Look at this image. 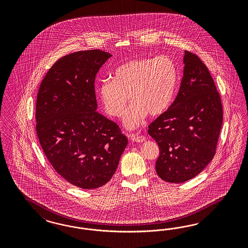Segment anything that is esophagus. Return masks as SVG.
<instances>
[{
	"mask_svg": "<svg viewBox=\"0 0 248 248\" xmlns=\"http://www.w3.org/2000/svg\"><path fill=\"white\" fill-rule=\"evenodd\" d=\"M130 136H131V139H132L134 142H137V143H142V142H143V141L145 140V137H144L143 135L132 134Z\"/></svg>",
	"mask_w": 248,
	"mask_h": 248,
	"instance_id": "1",
	"label": "esophagus"
}]
</instances>
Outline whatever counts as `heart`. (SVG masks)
Returning <instances> with one entry per match:
<instances>
[{"label": "heart", "instance_id": "heart-1", "mask_svg": "<svg viewBox=\"0 0 248 248\" xmlns=\"http://www.w3.org/2000/svg\"><path fill=\"white\" fill-rule=\"evenodd\" d=\"M177 80L176 64L167 55L134 59L116 68L113 78L102 80L98 93L105 112L113 117H120L131 96L134 103L124 115V124L135 129L147 113L157 116L168 109Z\"/></svg>", "mask_w": 248, "mask_h": 248}]
</instances>
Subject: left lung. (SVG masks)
I'll return each instance as SVG.
<instances>
[{"label":"left lung","instance_id":"left-lung-1","mask_svg":"<svg viewBox=\"0 0 248 248\" xmlns=\"http://www.w3.org/2000/svg\"><path fill=\"white\" fill-rule=\"evenodd\" d=\"M184 63L177 96L148 126L159 146L156 173L175 184L194 178L210 163L223 124L221 98L209 70L188 51Z\"/></svg>","mask_w":248,"mask_h":248}]
</instances>
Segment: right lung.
<instances>
[{
	"label": "right lung",
	"mask_w": 248,
	"mask_h": 248,
	"mask_svg": "<svg viewBox=\"0 0 248 248\" xmlns=\"http://www.w3.org/2000/svg\"><path fill=\"white\" fill-rule=\"evenodd\" d=\"M111 56L98 49L62 56L38 91L35 127L42 149L53 169L77 187L105 185L127 145L118 124L95 111V76Z\"/></svg>",
	"instance_id": "obj_1"
}]
</instances>
